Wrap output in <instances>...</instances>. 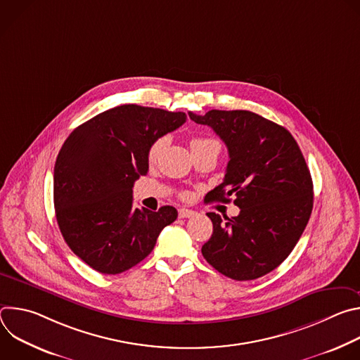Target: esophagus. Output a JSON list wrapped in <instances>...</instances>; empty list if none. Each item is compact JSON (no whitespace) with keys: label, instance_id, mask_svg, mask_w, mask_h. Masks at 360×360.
I'll use <instances>...</instances> for the list:
<instances>
[{"label":"esophagus","instance_id":"obj_1","mask_svg":"<svg viewBox=\"0 0 360 360\" xmlns=\"http://www.w3.org/2000/svg\"><path fill=\"white\" fill-rule=\"evenodd\" d=\"M178 215H179V218H192L193 215H195V212L193 211H191V210H185V208H181L179 211H178Z\"/></svg>","mask_w":360,"mask_h":360}]
</instances>
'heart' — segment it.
Returning <instances> with one entry per match:
<instances>
[{"instance_id":"1","label":"heart","mask_w":360,"mask_h":360,"mask_svg":"<svg viewBox=\"0 0 360 360\" xmlns=\"http://www.w3.org/2000/svg\"><path fill=\"white\" fill-rule=\"evenodd\" d=\"M214 143H218V142L215 139H211V138H192L191 142H189L191 149L202 148V146H207V145H214ZM162 146H164V139L162 138L157 139L155 142H153L149 146V150H148V160H149V162H155L160 158V153L162 150Z\"/></svg>"}]
</instances>
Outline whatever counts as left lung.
Here are the masks:
<instances>
[{"mask_svg":"<svg viewBox=\"0 0 360 360\" xmlns=\"http://www.w3.org/2000/svg\"><path fill=\"white\" fill-rule=\"evenodd\" d=\"M211 127L229 152L225 179L205 199L231 202L238 217H208L214 232L202 246L210 265L235 281H252L278 268L302 236L314 208L309 168L290 132L250 111L189 112Z\"/></svg>","mask_w":360,"mask_h":360,"instance_id":"obj_1","label":"left lung"}]
</instances>
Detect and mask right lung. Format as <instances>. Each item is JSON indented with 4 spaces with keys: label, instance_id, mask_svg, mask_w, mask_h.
<instances>
[{
    "label": "right lung",
    "instance_id": "obj_1",
    "mask_svg": "<svg viewBox=\"0 0 360 360\" xmlns=\"http://www.w3.org/2000/svg\"><path fill=\"white\" fill-rule=\"evenodd\" d=\"M186 121L135 104L101 112L65 139L54 168V207L71 250L92 269L117 275L143 261L178 212L134 208V182L148 172V150Z\"/></svg>",
    "mask_w": 360,
    "mask_h": 360
}]
</instances>
